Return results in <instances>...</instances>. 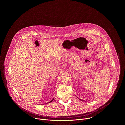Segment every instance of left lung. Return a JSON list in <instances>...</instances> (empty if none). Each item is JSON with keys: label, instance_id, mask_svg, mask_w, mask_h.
Returning <instances> with one entry per match:
<instances>
[{"label": "left lung", "instance_id": "left-lung-1", "mask_svg": "<svg viewBox=\"0 0 125 125\" xmlns=\"http://www.w3.org/2000/svg\"><path fill=\"white\" fill-rule=\"evenodd\" d=\"M80 100H81V101H82V100H81V99H80Z\"/></svg>", "mask_w": 125, "mask_h": 125}]
</instances>
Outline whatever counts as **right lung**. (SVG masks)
Returning <instances> with one entry per match:
<instances>
[{"instance_id":"obj_1","label":"right lung","mask_w":125,"mask_h":125,"mask_svg":"<svg viewBox=\"0 0 125 125\" xmlns=\"http://www.w3.org/2000/svg\"><path fill=\"white\" fill-rule=\"evenodd\" d=\"M53 100H54V98H53V99H52V100H51V101H50V102H48V103H50V102H52V101H53Z\"/></svg>"}]
</instances>
